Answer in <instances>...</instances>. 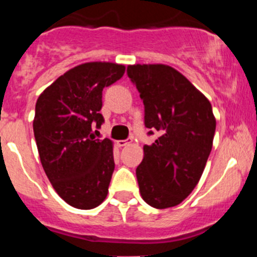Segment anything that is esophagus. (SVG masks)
I'll return each mask as SVG.
<instances>
[{
    "instance_id": "1",
    "label": "esophagus",
    "mask_w": 257,
    "mask_h": 257,
    "mask_svg": "<svg viewBox=\"0 0 257 257\" xmlns=\"http://www.w3.org/2000/svg\"><path fill=\"white\" fill-rule=\"evenodd\" d=\"M130 143H133V139H126V140H118L117 142V144H118V147H126V145H128L130 144Z\"/></svg>"
}]
</instances>
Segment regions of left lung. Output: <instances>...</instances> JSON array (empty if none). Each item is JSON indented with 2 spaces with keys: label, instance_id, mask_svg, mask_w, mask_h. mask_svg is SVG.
<instances>
[{
  "label": "left lung",
  "instance_id": "8db88e82",
  "mask_svg": "<svg viewBox=\"0 0 257 257\" xmlns=\"http://www.w3.org/2000/svg\"><path fill=\"white\" fill-rule=\"evenodd\" d=\"M127 76L144 103L148 135L144 158L136 169L139 190L149 206L179 205L196 188L212 149L216 119L212 106L180 72L165 64L127 67Z\"/></svg>",
  "mask_w": 257,
  "mask_h": 257
}]
</instances>
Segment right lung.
Returning a JSON list of instances; mask_svg holds the SVG:
<instances>
[{"instance_id": "1", "label": "right lung", "mask_w": 257, "mask_h": 257, "mask_svg": "<svg viewBox=\"0 0 257 257\" xmlns=\"http://www.w3.org/2000/svg\"><path fill=\"white\" fill-rule=\"evenodd\" d=\"M124 65H77L45 90L36 103L33 131L50 183L72 207L91 210L105 199L114 171L113 143L95 139L104 118L103 88L121 78Z\"/></svg>"}]
</instances>
